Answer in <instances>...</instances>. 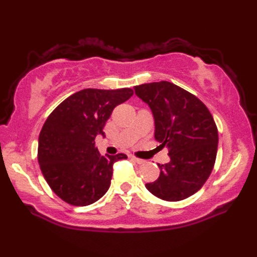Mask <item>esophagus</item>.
<instances>
[{
  "label": "esophagus",
  "instance_id": "esophagus-1",
  "mask_svg": "<svg viewBox=\"0 0 257 257\" xmlns=\"http://www.w3.org/2000/svg\"><path fill=\"white\" fill-rule=\"evenodd\" d=\"M130 159L132 160H134L135 162L136 163H138V164H143L145 162V160H142V159H138V158H136V156H130Z\"/></svg>",
  "mask_w": 257,
  "mask_h": 257
}]
</instances>
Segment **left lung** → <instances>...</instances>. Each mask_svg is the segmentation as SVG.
I'll return each instance as SVG.
<instances>
[{
	"label": "left lung",
	"instance_id": "1",
	"mask_svg": "<svg viewBox=\"0 0 257 257\" xmlns=\"http://www.w3.org/2000/svg\"><path fill=\"white\" fill-rule=\"evenodd\" d=\"M149 104L155 122V139L169 149L170 162L159 164L160 177L146 184L154 196L178 202L202 188L214 167L219 135L205 104L169 81L135 86Z\"/></svg>",
	"mask_w": 257,
	"mask_h": 257
}]
</instances>
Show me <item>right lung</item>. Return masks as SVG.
I'll return each instance as SVG.
<instances>
[{
    "instance_id": "right-lung-1",
    "label": "right lung",
    "mask_w": 257,
    "mask_h": 257,
    "mask_svg": "<svg viewBox=\"0 0 257 257\" xmlns=\"http://www.w3.org/2000/svg\"><path fill=\"white\" fill-rule=\"evenodd\" d=\"M134 90L87 88L72 94L46 119L38 138V163L51 189L68 204L86 206L110 188L113 164L125 154L105 155L95 147V137L116 105Z\"/></svg>"
}]
</instances>
